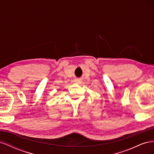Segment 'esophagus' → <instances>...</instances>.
<instances>
[{"mask_svg":"<svg viewBox=\"0 0 154 154\" xmlns=\"http://www.w3.org/2000/svg\"><path fill=\"white\" fill-rule=\"evenodd\" d=\"M74 82L76 83H80L81 82L80 80H79V79H75V80H74Z\"/></svg>","mask_w":154,"mask_h":154,"instance_id":"1","label":"esophagus"}]
</instances>
